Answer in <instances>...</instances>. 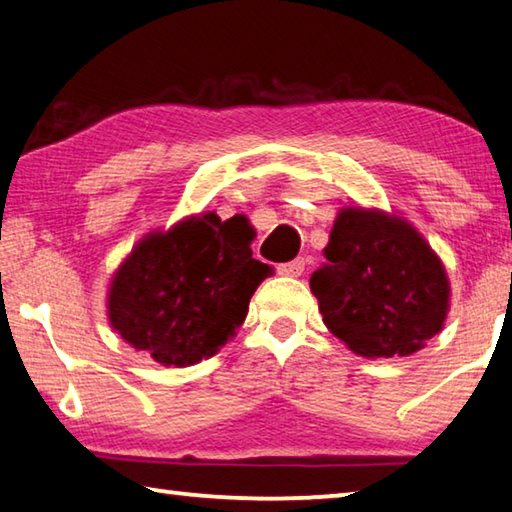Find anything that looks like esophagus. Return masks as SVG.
I'll use <instances>...</instances> for the list:
<instances>
[{"instance_id": "1", "label": "esophagus", "mask_w": 512, "mask_h": 512, "mask_svg": "<svg viewBox=\"0 0 512 512\" xmlns=\"http://www.w3.org/2000/svg\"><path fill=\"white\" fill-rule=\"evenodd\" d=\"M302 271H305V259H302V257L293 259V262L277 264V273L284 275V277H300Z\"/></svg>"}]
</instances>
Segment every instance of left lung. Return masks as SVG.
Listing matches in <instances>:
<instances>
[{"label": "left lung", "instance_id": "obj_1", "mask_svg": "<svg viewBox=\"0 0 512 512\" xmlns=\"http://www.w3.org/2000/svg\"><path fill=\"white\" fill-rule=\"evenodd\" d=\"M309 280L336 339L366 359L409 357L445 325L452 287L443 259L397 214L341 207Z\"/></svg>", "mask_w": 512, "mask_h": 512}]
</instances>
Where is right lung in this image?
<instances>
[{"mask_svg": "<svg viewBox=\"0 0 512 512\" xmlns=\"http://www.w3.org/2000/svg\"><path fill=\"white\" fill-rule=\"evenodd\" d=\"M244 216H185L151 230L108 284V323L131 348L167 368L219 352L246 320L248 302L273 268L253 257Z\"/></svg>", "mask_w": 512, "mask_h": 512, "instance_id": "add662e5", "label": "right lung"}]
</instances>
